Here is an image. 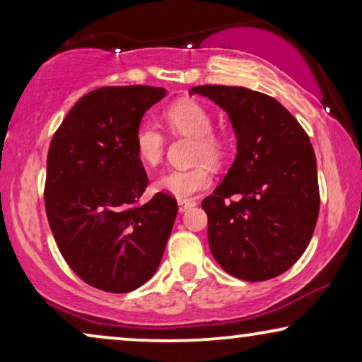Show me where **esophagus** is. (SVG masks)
Instances as JSON below:
<instances>
[{"instance_id":"1","label":"esophagus","mask_w":362,"mask_h":362,"mask_svg":"<svg viewBox=\"0 0 362 362\" xmlns=\"http://www.w3.org/2000/svg\"><path fill=\"white\" fill-rule=\"evenodd\" d=\"M196 206V201L192 199H180L177 201V207H180V212H185L187 209H191V207Z\"/></svg>"}]
</instances>
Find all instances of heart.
I'll return each instance as SVG.
<instances>
[{
	"label": "heart",
	"instance_id": "heart-1",
	"mask_svg": "<svg viewBox=\"0 0 362 362\" xmlns=\"http://www.w3.org/2000/svg\"><path fill=\"white\" fill-rule=\"evenodd\" d=\"M165 123L173 135L191 136L192 161H207L211 165H219L227 155L226 138L212 130V115L202 103L182 98L170 105L163 113ZM133 148L145 166L160 165L165 155V136L150 122H143L136 127L133 135ZM211 173L204 163H197L191 168L170 170L161 175L155 182V187L163 194L173 196L176 199H187L197 192L211 186Z\"/></svg>",
	"mask_w": 362,
	"mask_h": 362
}]
</instances>
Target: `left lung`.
Instances as JSON below:
<instances>
[{
	"label": "left lung",
	"instance_id": "1",
	"mask_svg": "<svg viewBox=\"0 0 362 362\" xmlns=\"http://www.w3.org/2000/svg\"><path fill=\"white\" fill-rule=\"evenodd\" d=\"M227 112L234 165L202 201L217 264L245 281L281 275L303 255L320 212L316 158L306 132L274 97L245 87L199 86Z\"/></svg>",
	"mask_w": 362,
	"mask_h": 362
}]
</instances>
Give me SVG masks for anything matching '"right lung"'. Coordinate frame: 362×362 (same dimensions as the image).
<instances>
[{
  "instance_id": "add662e5",
  "label": "right lung",
  "mask_w": 362,
  "mask_h": 362,
  "mask_svg": "<svg viewBox=\"0 0 362 362\" xmlns=\"http://www.w3.org/2000/svg\"><path fill=\"white\" fill-rule=\"evenodd\" d=\"M161 87H102L64 118L47 153L46 214L64 260L78 279L108 293H128L160 265L177 214L173 196L148 186L133 135Z\"/></svg>"
}]
</instances>
